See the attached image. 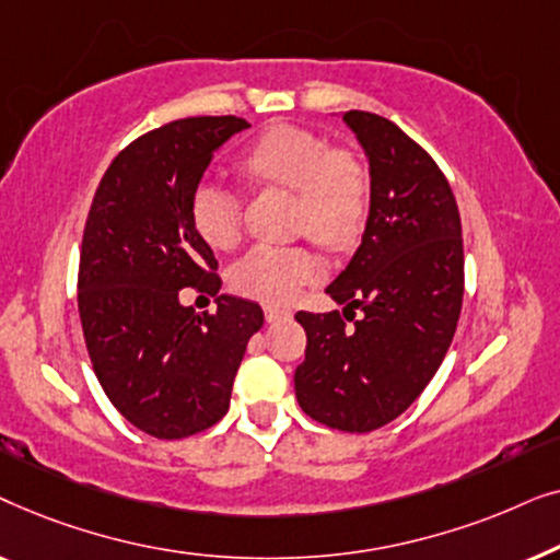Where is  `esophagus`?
Returning <instances> with one entry per match:
<instances>
[{"label":"esophagus","mask_w":560,"mask_h":560,"mask_svg":"<svg viewBox=\"0 0 560 560\" xmlns=\"http://www.w3.org/2000/svg\"><path fill=\"white\" fill-rule=\"evenodd\" d=\"M265 318H267V324H278V320H288L290 313L282 311V308H275V305H267Z\"/></svg>","instance_id":"1"}]
</instances>
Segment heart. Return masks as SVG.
I'll use <instances>...</instances> for the list:
<instances>
[{
    "label": "heart",
    "instance_id": "b5f03b06",
    "mask_svg": "<svg viewBox=\"0 0 560 560\" xmlns=\"http://www.w3.org/2000/svg\"><path fill=\"white\" fill-rule=\"evenodd\" d=\"M240 171L265 188L293 190L295 229L328 249L357 242L370 206V175L349 150L305 127L267 129L242 152ZM190 226L206 247L226 252L242 236V198L221 183L203 180L190 194ZM316 257L303 247H255L232 267L236 293L282 305L318 278Z\"/></svg>",
    "mask_w": 560,
    "mask_h": 560
}]
</instances>
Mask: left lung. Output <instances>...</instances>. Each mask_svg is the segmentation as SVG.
<instances>
[{
  "label": "left lung",
  "mask_w": 560,
  "mask_h": 560,
  "mask_svg": "<svg viewBox=\"0 0 560 560\" xmlns=\"http://www.w3.org/2000/svg\"><path fill=\"white\" fill-rule=\"evenodd\" d=\"M370 160V217L362 244L326 293L339 311L305 313V359L295 397L305 416L347 433H370L423 393L456 334L464 298V242L456 198L433 158L400 127L370 112H343Z\"/></svg>",
  "instance_id": "left-lung-1"
}]
</instances>
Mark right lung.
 <instances>
[{
    "instance_id": "right-lung-1",
    "label": "right lung",
    "mask_w": 560,
    "mask_h": 560,
    "mask_svg": "<svg viewBox=\"0 0 560 560\" xmlns=\"http://www.w3.org/2000/svg\"><path fill=\"white\" fill-rule=\"evenodd\" d=\"M240 117L175 119L127 144L98 183L81 242L79 313L106 397L148 435L206 431L229 397L257 303L217 298V313L180 303L183 288L217 295L219 262L190 226V194Z\"/></svg>"
}]
</instances>
